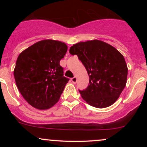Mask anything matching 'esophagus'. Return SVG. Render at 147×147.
<instances>
[{
  "instance_id": "34e87169",
  "label": "esophagus",
  "mask_w": 147,
  "mask_h": 147,
  "mask_svg": "<svg viewBox=\"0 0 147 147\" xmlns=\"http://www.w3.org/2000/svg\"><path fill=\"white\" fill-rule=\"evenodd\" d=\"M71 80H72V83H74V84H75L76 82H77V77H74L73 78H72L71 79Z\"/></svg>"
}]
</instances>
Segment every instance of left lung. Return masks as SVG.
Wrapping results in <instances>:
<instances>
[{
	"label": "left lung",
	"instance_id": "left-lung-1",
	"mask_svg": "<svg viewBox=\"0 0 147 147\" xmlns=\"http://www.w3.org/2000/svg\"><path fill=\"white\" fill-rule=\"evenodd\" d=\"M69 52L77 55L89 75L88 86L79 90L84 100L99 109L113 104L127 81V65L122 54L99 40L79 42L70 47Z\"/></svg>",
	"mask_w": 147,
	"mask_h": 147
}]
</instances>
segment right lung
I'll list each match as a JSON object with an SVG mask.
<instances>
[{
  "mask_svg": "<svg viewBox=\"0 0 147 147\" xmlns=\"http://www.w3.org/2000/svg\"><path fill=\"white\" fill-rule=\"evenodd\" d=\"M68 46L46 39L35 43L18 55L14 76L18 90L28 104L40 110L58 102L69 79L63 77L59 62Z\"/></svg>",
  "mask_w": 147,
  "mask_h": 147,
  "instance_id": "obj_1",
  "label": "right lung"
}]
</instances>
